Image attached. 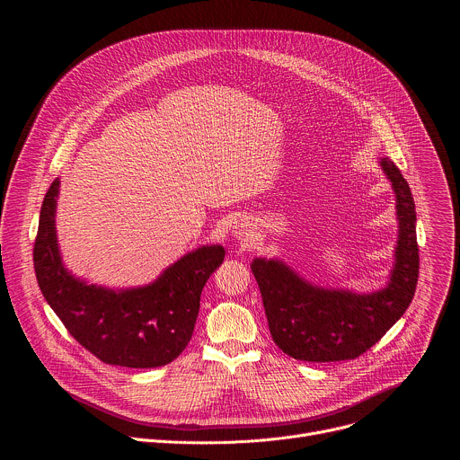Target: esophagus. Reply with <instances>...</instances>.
<instances>
[{
    "instance_id": "obj_1",
    "label": "esophagus",
    "mask_w": 460,
    "mask_h": 460,
    "mask_svg": "<svg viewBox=\"0 0 460 460\" xmlns=\"http://www.w3.org/2000/svg\"><path fill=\"white\" fill-rule=\"evenodd\" d=\"M233 236H234L236 240L243 242V243L249 242V240L252 238V227H251V224L245 222V220L234 222V226H233Z\"/></svg>"
}]
</instances>
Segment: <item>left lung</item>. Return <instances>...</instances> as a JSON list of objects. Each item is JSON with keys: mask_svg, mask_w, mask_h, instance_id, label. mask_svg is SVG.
Instances as JSON below:
<instances>
[{"mask_svg": "<svg viewBox=\"0 0 460 460\" xmlns=\"http://www.w3.org/2000/svg\"><path fill=\"white\" fill-rule=\"evenodd\" d=\"M378 165L395 194L397 243L384 288L357 293L304 279L282 258L256 256L251 271L264 302L275 344L305 362L351 360L376 344L410 307L419 279L417 211L408 181L389 158Z\"/></svg>", "mask_w": 460, "mask_h": 460, "instance_id": "left-lung-1", "label": "left lung"}]
</instances>
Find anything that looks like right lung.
Masks as SVG:
<instances>
[{
	"label": "right lung",
	"mask_w": 460,
	"mask_h": 460,
	"mask_svg": "<svg viewBox=\"0 0 460 460\" xmlns=\"http://www.w3.org/2000/svg\"><path fill=\"white\" fill-rule=\"evenodd\" d=\"M58 196L59 178L43 199L34 243V271L47 304L105 364L144 369L172 362L192 337L202 289L224 261L226 249L218 243L196 247L144 286L89 284L63 264L56 233Z\"/></svg>",
	"instance_id": "right-lung-1"
}]
</instances>
